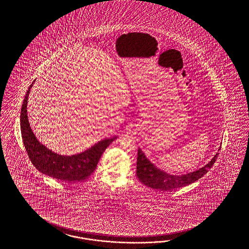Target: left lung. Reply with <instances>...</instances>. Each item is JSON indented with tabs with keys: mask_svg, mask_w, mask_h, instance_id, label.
<instances>
[{
	"mask_svg": "<svg viewBox=\"0 0 249 249\" xmlns=\"http://www.w3.org/2000/svg\"><path fill=\"white\" fill-rule=\"evenodd\" d=\"M217 156L218 152L206 165L198 169L197 171L182 175H173L167 174L164 171L157 168L145 156L143 151L139 149L137 158V177L148 187L160 191H172L189 185L202 178L213 165Z\"/></svg>",
	"mask_w": 249,
	"mask_h": 249,
	"instance_id": "8db88e82",
	"label": "left lung"
}]
</instances>
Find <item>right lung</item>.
Masks as SVG:
<instances>
[{
  "instance_id": "add662e5",
  "label": "right lung",
  "mask_w": 249,
  "mask_h": 249,
  "mask_svg": "<svg viewBox=\"0 0 249 249\" xmlns=\"http://www.w3.org/2000/svg\"><path fill=\"white\" fill-rule=\"evenodd\" d=\"M35 81L31 84L25 94L20 116L22 138L28 157L39 172L53 179L65 182L84 181L93 174L102 153L118 137L102 140L83 152L70 156L61 155L49 150L38 141L28 121L27 100Z\"/></svg>"
}]
</instances>
